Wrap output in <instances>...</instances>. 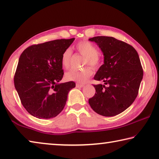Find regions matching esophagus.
Listing matches in <instances>:
<instances>
[{
    "label": "esophagus",
    "instance_id": "34e87169",
    "mask_svg": "<svg viewBox=\"0 0 159 159\" xmlns=\"http://www.w3.org/2000/svg\"><path fill=\"white\" fill-rule=\"evenodd\" d=\"M84 86V84H80V83H76L77 88H83Z\"/></svg>",
    "mask_w": 159,
    "mask_h": 159
}]
</instances>
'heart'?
<instances>
[{
	"instance_id": "heart-1",
	"label": "heart",
	"mask_w": 159,
	"mask_h": 159,
	"mask_svg": "<svg viewBox=\"0 0 159 159\" xmlns=\"http://www.w3.org/2000/svg\"><path fill=\"white\" fill-rule=\"evenodd\" d=\"M76 49L80 55L84 57L83 65L89 64L94 69H98L101 65L102 57L97 48L92 43L83 41L78 43ZM72 55V51L67 48L61 55V64L64 68H69ZM92 67L85 66L81 69H71L65 74V79L69 81H76L81 83H85L93 74Z\"/></svg>"
}]
</instances>
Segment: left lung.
<instances>
[{"mask_svg":"<svg viewBox=\"0 0 159 159\" xmlns=\"http://www.w3.org/2000/svg\"><path fill=\"white\" fill-rule=\"evenodd\" d=\"M89 41L104 54V64L94 79L103 80L104 85H94L96 93L88 102L98 114L114 116L128 109L138 95L143 78L140 60L132 45L114 37L95 36Z\"/></svg>","mask_w":159,"mask_h":159,"instance_id":"left-lung-1","label":"left lung"}]
</instances>
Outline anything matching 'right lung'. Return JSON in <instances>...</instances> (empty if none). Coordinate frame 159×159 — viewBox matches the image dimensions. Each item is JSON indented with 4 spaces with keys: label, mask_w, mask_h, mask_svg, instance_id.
I'll return each instance as SVG.
<instances>
[{
    "label": "right lung",
    "mask_w": 159,
    "mask_h": 159,
    "mask_svg": "<svg viewBox=\"0 0 159 159\" xmlns=\"http://www.w3.org/2000/svg\"><path fill=\"white\" fill-rule=\"evenodd\" d=\"M74 39L33 45L21 54L15 87L23 107L34 117L57 116L65 106L69 92L76 86L74 81L59 83L64 75L61 55Z\"/></svg>",
    "instance_id": "add662e5"
}]
</instances>
